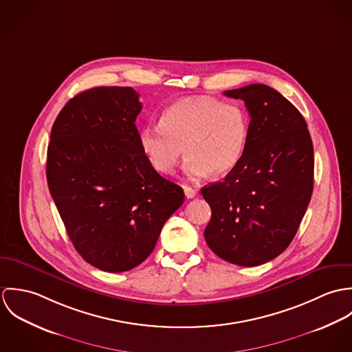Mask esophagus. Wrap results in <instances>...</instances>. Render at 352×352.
<instances>
[{
  "label": "esophagus",
  "mask_w": 352,
  "mask_h": 352,
  "mask_svg": "<svg viewBox=\"0 0 352 352\" xmlns=\"http://www.w3.org/2000/svg\"><path fill=\"white\" fill-rule=\"evenodd\" d=\"M184 188V194H186V197L188 198V199H192V198H195L197 197V191L194 190V188H191V187H183Z\"/></svg>",
  "instance_id": "34e87169"
}]
</instances>
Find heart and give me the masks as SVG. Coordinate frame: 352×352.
Instances as JSON below:
<instances>
[{"mask_svg":"<svg viewBox=\"0 0 352 352\" xmlns=\"http://www.w3.org/2000/svg\"><path fill=\"white\" fill-rule=\"evenodd\" d=\"M250 130L251 119L241 104L194 96L168 105L160 124L140 130L138 141L151 168L162 175L175 170L184 151V173L197 180L210 172H232L247 151Z\"/></svg>","mask_w":352,"mask_h":352,"instance_id":"1","label":"heart"}]
</instances>
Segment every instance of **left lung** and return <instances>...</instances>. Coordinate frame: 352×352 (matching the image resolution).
<instances>
[{
    "label": "left lung",
    "instance_id": "left-lung-1",
    "mask_svg": "<svg viewBox=\"0 0 352 352\" xmlns=\"http://www.w3.org/2000/svg\"><path fill=\"white\" fill-rule=\"evenodd\" d=\"M251 116L248 146L222 182L201 190L211 207L208 248L243 265L264 264L293 241L313 192V144L301 112L264 84L225 91Z\"/></svg>",
    "mask_w": 352,
    "mask_h": 352
}]
</instances>
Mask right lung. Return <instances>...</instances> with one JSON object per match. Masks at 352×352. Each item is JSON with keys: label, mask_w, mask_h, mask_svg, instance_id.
Segmentation results:
<instances>
[{"label": "right lung", "mask_w": 352, "mask_h": 352, "mask_svg": "<svg viewBox=\"0 0 352 352\" xmlns=\"http://www.w3.org/2000/svg\"><path fill=\"white\" fill-rule=\"evenodd\" d=\"M141 109L130 87L92 88L67 101L51 129V197L76 251L107 272L140 265L184 201L141 151Z\"/></svg>", "instance_id": "obj_1"}]
</instances>
